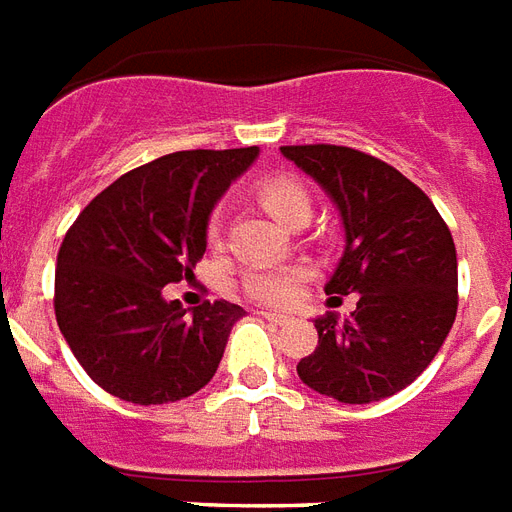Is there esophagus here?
Instances as JSON below:
<instances>
[{"label": "esophagus", "mask_w": 512, "mask_h": 512, "mask_svg": "<svg viewBox=\"0 0 512 512\" xmlns=\"http://www.w3.org/2000/svg\"><path fill=\"white\" fill-rule=\"evenodd\" d=\"M260 317L273 322V325H287V322H290V317H284V314H273V311H260Z\"/></svg>", "instance_id": "34e87169"}]
</instances>
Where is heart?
<instances>
[{"mask_svg":"<svg viewBox=\"0 0 512 512\" xmlns=\"http://www.w3.org/2000/svg\"><path fill=\"white\" fill-rule=\"evenodd\" d=\"M257 198L282 225H290L300 217H311V195L290 177L263 179L257 185ZM206 239L212 244L220 241V217L217 214L209 220ZM306 279L308 271L300 265H255L241 276V292L265 306H287L290 300H295L300 284Z\"/></svg>","mask_w":512,"mask_h":512,"instance_id":"b5f03b06","label":"heart"}]
</instances>
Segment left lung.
Returning <instances> with one entry per match:
<instances>
[{
    "mask_svg": "<svg viewBox=\"0 0 512 512\" xmlns=\"http://www.w3.org/2000/svg\"><path fill=\"white\" fill-rule=\"evenodd\" d=\"M282 155L322 185L346 233L327 295H360L349 317L314 319L319 346L298 362L306 386L365 405L413 384L456 319V247L427 193L395 166L335 144H292Z\"/></svg>",
    "mask_w": 512,
    "mask_h": 512,
    "instance_id": "left-lung-1",
    "label": "left lung"
}]
</instances>
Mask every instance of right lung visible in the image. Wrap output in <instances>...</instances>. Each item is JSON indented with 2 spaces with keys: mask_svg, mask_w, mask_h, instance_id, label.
<instances>
[{
  "mask_svg": "<svg viewBox=\"0 0 512 512\" xmlns=\"http://www.w3.org/2000/svg\"><path fill=\"white\" fill-rule=\"evenodd\" d=\"M257 147L182 150L115 179L66 230L56 263V322L96 384L136 405L174 403L212 381L233 325L228 300L193 308L163 298L206 252L217 198Z\"/></svg>",
  "mask_w": 512,
  "mask_h": 512,
  "instance_id": "obj_1",
  "label": "right lung"
}]
</instances>
